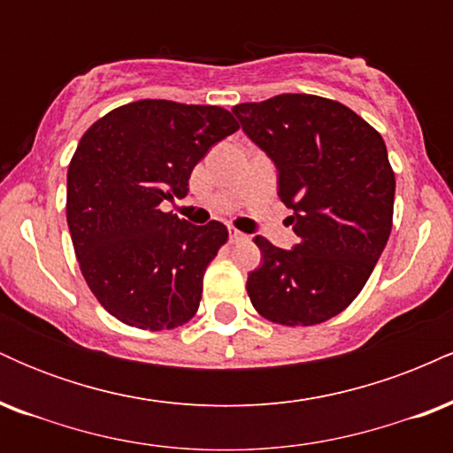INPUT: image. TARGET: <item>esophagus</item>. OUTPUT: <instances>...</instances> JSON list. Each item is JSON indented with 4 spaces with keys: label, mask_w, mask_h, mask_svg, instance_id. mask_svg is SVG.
Instances as JSON below:
<instances>
[{
    "label": "esophagus",
    "mask_w": 453,
    "mask_h": 453,
    "mask_svg": "<svg viewBox=\"0 0 453 453\" xmlns=\"http://www.w3.org/2000/svg\"><path fill=\"white\" fill-rule=\"evenodd\" d=\"M227 238H230V242H238V241H242L244 238V234L242 232H238L236 227H227Z\"/></svg>",
    "instance_id": "esophagus-1"
}]
</instances>
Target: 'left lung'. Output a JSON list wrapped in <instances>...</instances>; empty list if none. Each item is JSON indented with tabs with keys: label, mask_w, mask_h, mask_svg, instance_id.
<instances>
[{
	"label": "left lung",
	"mask_w": 453,
	"mask_h": 453,
	"mask_svg": "<svg viewBox=\"0 0 453 453\" xmlns=\"http://www.w3.org/2000/svg\"><path fill=\"white\" fill-rule=\"evenodd\" d=\"M232 112L273 159L277 194L294 211L300 238L279 249L256 236L262 266L249 273V298L274 324L327 321L362 292L392 232L396 180L386 142L351 108L306 93Z\"/></svg>",
	"instance_id": "1"
}]
</instances>
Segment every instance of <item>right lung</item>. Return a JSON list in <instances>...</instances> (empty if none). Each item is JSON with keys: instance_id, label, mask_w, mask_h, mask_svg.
<instances>
[{"instance_id": "obj_1", "label": "right lung", "mask_w": 453, "mask_h": 453, "mask_svg": "<svg viewBox=\"0 0 453 453\" xmlns=\"http://www.w3.org/2000/svg\"><path fill=\"white\" fill-rule=\"evenodd\" d=\"M236 129L219 106L140 100L114 108L78 142L67 227L87 285L123 324L173 330L196 315L227 227L191 226L161 202L185 197L197 161Z\"/></svg>"}]
</instances>
